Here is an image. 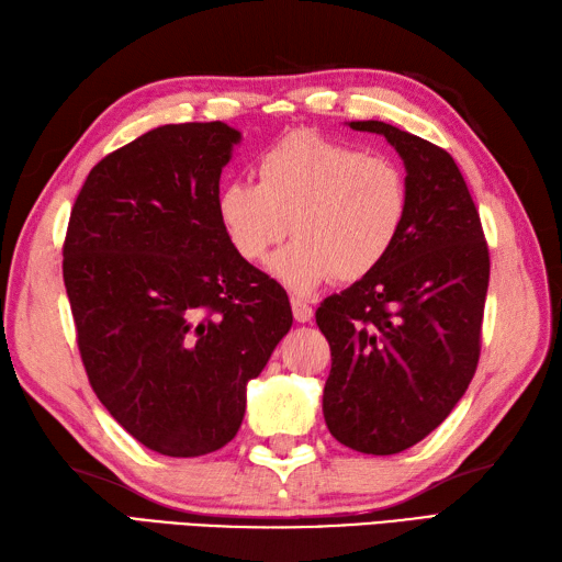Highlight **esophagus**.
Wrapping results in <instances>:
<instances>
[{"mask_svg": "<svg viewBox=\"0 0 562 562\" xmlns=\"http://www.w3.org/2000/svg\"><path fill=\"white\" fill-rule=\"evenodd\" d=\"M292 314L300 324H308V321L314 318V308L308 306V302L302 300V296H292Z\"/></svg>", "mask_w": 562, "mask_h": 562, "instance_id": "obj_1", "label": "esophagus"}]
</instances>
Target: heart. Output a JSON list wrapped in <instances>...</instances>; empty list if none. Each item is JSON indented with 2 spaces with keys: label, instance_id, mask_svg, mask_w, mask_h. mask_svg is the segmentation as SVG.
Here are the masks:
<instances>
[{
  "label": "heart",
  "instance_id": "heart-1",
  "mask_svg": "<svg viewBox=\"0 0 562 562\" xmlns=\"http://www.w3.org/2000/svg\"><path fill=\"white\" fill-rule=\"evenodd\" d=\"M408 202L405 173L384 154L292 133L256 159V183L220 188L217 217L246 262L266 260L292 229L296 238L274 256L272 274L306 294L333 278L372 274L396 246Z\"/></svg>",
  "mask_w": 562,
  "mask_h": 562
}]
</instances>
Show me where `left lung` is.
I'll return each instance as SVG.
<instances>
[{
    "label": "left lung",
    "mask_w": 562,
    "mask_h": 562,
    "mask_svg": "<svg viewBox=\"0 0 562 562\" xmlns=\"http://www.w3.org/2000/svg\"><path fill=\"white\" fill-rule=\"evenodd\" d=\"M405 164L408 217L381 266L316 308L330 345L324 417L340 445L398 453L447 420L481 357L491 254L451 154L381 121Z\"/></svg>",
    "instance_id": "1"
}]
</instances>
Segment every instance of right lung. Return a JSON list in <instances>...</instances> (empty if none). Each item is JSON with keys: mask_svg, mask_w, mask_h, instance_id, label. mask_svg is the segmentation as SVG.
<instances>
[{"mask_svg": "<svg viewBox=\"0 0 562 562\" xmlns=\"http://www.w3.org/2000/svg\"><path fill=\"white\" fill-rule=\"evenodd\" d=\"M234 127L149 130L83 181L63 278L89 384L139 445L202 457L241 427L246 384L292 326L288 292L217 217Z\"/></svg>", "mask_w": 562, "mask_h": 562, "instance_id": "1", "label": "right lung"}]
</instances>
